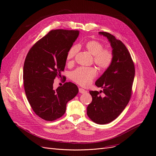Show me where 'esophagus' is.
Masks as SVG:
<instances>
[{
  "mask_svg": "<svg viewBox=\"0 0 156 156\" xmlns=\"http://www.w3.org/2000/svg\"><path fill=\"white\" fill-rule=\"evenodd\" d=\"M79 92L81 93V94H84V93L86 92V90H84V89L80 87V88H79Z\"/></svg>",
  "mask_w": 156,
  "mask_h": 156,
  "instance_id": "34e87169",
  "label": "esophagus"
}]
</instances>
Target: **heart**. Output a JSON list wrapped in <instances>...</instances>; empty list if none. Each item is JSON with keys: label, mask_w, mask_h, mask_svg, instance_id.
Instances as JSON below:
<instances>
[{"label": "heart", "mask_w": 156, "mask_h": 156, "mask_svg": "<svg viewBox=\"0 0 156 156\" xmlns=\"http://www.w3.org/2000/svg\"><path fill=\"white\" fill-rule=\"evenodd\" d=\"M89 53L94 56V63L101 69L110 67L113 59V54L109 49H103V44L97 40H90L85 44ZM79 51V46H72L67 52V59L71 62ZM97 75L94 67H80L71 73V79L76 83L82 86H89Z\"/></svg>", "instance_id": "b5f03b06"}]
</instances>
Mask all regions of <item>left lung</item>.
Listing matches in <instances>:
<instances>
[{"label":"left lung","instance_id":"obj_1","mask_svg":"<svg viewBox=\"0 0 156 156\" xmlns=\"http://www.w3.org/2000/svg\"><path fill=\"white\" fill-rule=\"evenodd\" d=\"M98 34L109 41L113 59L95 83L103 90L89 91L92 100L87 107V115L94 122L105 124L117 118L128 104L135 77V67L130 54L121 41L108 32ZM101 91L105 94L104 97L99 95Z\"/></svg>","mask_w":156,"mask_h":156}]
</instances>
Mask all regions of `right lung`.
<instances>
[{"instance_id":"obj_1","label":"right lung","mask_w":156,"mask_h":156,"mask_svg":"<svg viewBox=\"0 0 156 156\" xmlns=\"http://www.w3.org/2000/svg\"><path fill=\"white\" fill-rule=\"evenodd\" d=\"M79 35L78 30H51L29 50L23 67L27 100L35 114L53 121L66 112L69 101L78 93L76 84L67 82L56 89L54 80L64 71L67 54Z\"/></svg>"}]
</instances>
